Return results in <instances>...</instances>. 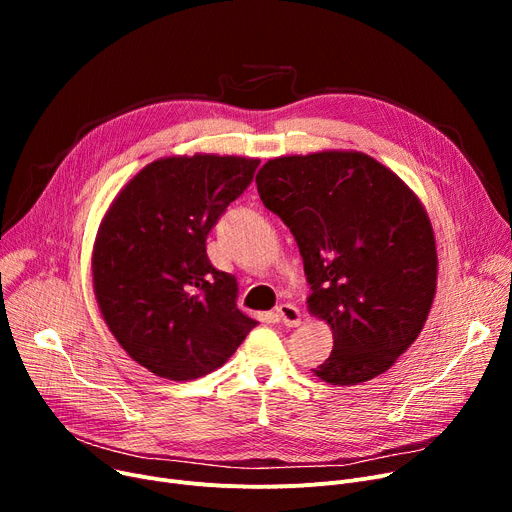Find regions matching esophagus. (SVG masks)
Here are the masks:
<instances>
[{
    "label": "esophagus",
    "instance_id": "1",
    "mask_svg": "<svg viewBox=\"0 0 512 512\" xmlns=\"http://www.w3.org/2000/svg\"><path fill=\"white\" fill-rule=\"evenodd\" d=\"M276 313H278L280 321H282L286 328H297L301 324V311H299V307H294L290 303L278 305Z\"/></svg>",
    "mask_w": 512,
    "mask_h": 512
}]
</instances>
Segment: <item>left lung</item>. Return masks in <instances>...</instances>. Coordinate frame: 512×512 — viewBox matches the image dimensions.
I'll return each mask as SVG.
<instances>
[{
    "label": "left lung",
    "mask_w": 512,
    "mask_h": 512,
    "mask_svg": "<svg viewBox=\"0 0 512 512\" xmlns=\"http://www.w3.org/2000/svg\"><path fill=\"white\" fill-rule=\"evenodd\" d=\"M255 182L297 240L309 313L332 328V355L313 373L355 386L388 371L436 297V236L419 197L378 159L340 149L274 157Z\"/></svg>",
    "instance_id": "8db88e82"
}]
</instances>
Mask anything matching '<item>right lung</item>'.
<instances>
[{"mask_svg":"<svg viewBox=\"0 0 512 512\" xmlns=\"http://www.w3.org/2000/svg\"><path fill=\"white\" fill-rule=\"evenodd\" d=\"M257 166L238 155L159 157L103 215L91 257L95 299L126 355L157 378L215 371L257 326L236 307L234 276L215 270L205 251Z\"/></svg>","mask_w":512,"mask_h":512,"instance_id":"obj_1","label":"right lung"}]
</instances>
